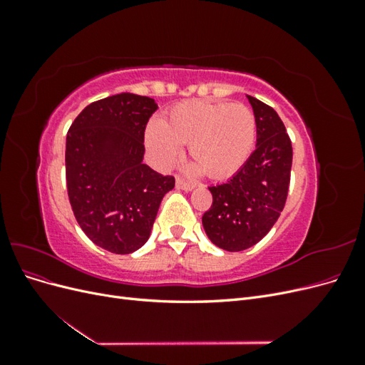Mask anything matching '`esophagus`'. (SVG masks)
I'll use <instances>...</instances> for the list:
<instances>
[{
    "label": "esophagus",
    "mask_w": 365,
    "mask_h": 365,
    "mask_svg": "<svg viewBox=\"0 0 365 365\" xmlns=\"http://www.w3.org/2000/svg\"><path fill=\"white\" fill-rule=\"evenodd\" d=\"M176 189H180V190H185V192H190V190H193L195 189V184H190V182H185V181H182V180H176Z\"/></svg>",
    "instance_id": "1"
}]
</instances>
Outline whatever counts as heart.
I'll use <instances>...</instances> for the list:
<instances>
[{"label": "heart", "mask_w": 365, "mask_h": 365, "mask_svg": "<svg viewBox=\"0 0 365 365\" xmlns=\"http://www.w3.org/2000/svg\"><path fill=\"white\" fill-rule=\"evenodd\" d=\"M256 115L242 103L190 101L175 105L163 121H152L146 145L160 165L178 160L181 145L212 178H225L247 163L256 146Z\"/></svg>", "instance_id": "b5f03b06"}]
</instances>
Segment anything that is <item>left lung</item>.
<instances>
[{"mask_svg": "<svg viewBox=\"0 0 365 365\" xmlns=\"http://www.w3.org/2000/svg\"><path fill=\"white\" fill-rule=\"evenodd\" d=\"M256 115L257 145L233 178L208 187L213 204L202 216L208 239L225 251L256 245L277 222L288 197L292 145L279 114L247 96Z\"/></svg>", "mask_w": 365, "mask_h": 365, "instance_id": "1", "label": "left lung"}]
</instances>
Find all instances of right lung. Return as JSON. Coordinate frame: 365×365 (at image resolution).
I'll return each instance as SVG.
<instances>
[{
	"mask_svg": "<svg viewBox=\"0 0 365 365\" xmlns=\"http://www.w3.org/2000/svg\"><path fill=\"white\" fill-rule=\"evenodd\" d=\"M157 102L121 93L88 105L67 134L65 176L73 213L97 247L130 254L146 244L164 195L175 187L143 163Z\"/></svg>",
	"mask_w": 365,
	"mask_h": 365,
	"instance_id": "1",
	"label": "right lung"
}]
</instances>
